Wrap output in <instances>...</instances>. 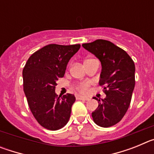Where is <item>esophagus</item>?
Returning a JSON list of instances; mask_svg holds the SVG:
<instances>
[{
  "instance_id": "34e87169",
  "label": "esophagus",
  "mask_w": 154,
  "mask_h": 154,
  "mask_svg": "<svg viewBox=\"0 0 154 154\" xmlns=\"http://www.w3.org/2000/svg\"><path fill=\"white\" fill-rule=\"evenodd\" d=\"M75 97H76V99H78V100H88V99H89V98L80 96L79 94H76Z\"/></svg>"
}]
</instances>
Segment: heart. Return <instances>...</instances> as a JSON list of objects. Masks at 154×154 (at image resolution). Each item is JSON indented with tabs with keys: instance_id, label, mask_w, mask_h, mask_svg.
Instances as JSON below:
<instances>
[{
	"instance_id": "1",
	"label": "heart",
	"mask_w": 154,
	"mask_h": 154,
	"mask_svg": "<svg viewBox=\"0 0 154 154\" xmlns=\"http://www.w3.org/2000/svg\"><path fill=\"white\" fill-rule=\"evenodd\" d=\"M77 89L80 91L81 92H83V93H86L88 92V89H89V82H83V83L80 84Z\"/></svg>"
}]
</instances>
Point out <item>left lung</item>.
Wrapping results in <instances>:
<instances>
[{
	"label": "left lung",
	"instance_id": "1",
	"mask_svg": "<svg viewBox=\"0 0 154 154\" xmlns=\"http://www.w3.org/2000/svg\"><path fill=\"white\" fill-rule=\"evenodd\" d=\"M82 46L101 62L99 83L104 85L106 95L101 101L99 99L92 116L98 126L109 127L123 119L130 106L135 86V65L124 50L109 41L98 39Z\"/></svg>",
	"mask_w": 154,
	"mask_h": 154
}]
</instances>
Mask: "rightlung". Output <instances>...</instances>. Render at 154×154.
<instances>
[{
  "mask_svg": "<svg viewBox=\"0 0 154 154\" xmlns=\"http://www.w3.org/2000/svg\"><path fill=\"white\" fill-rule=\"evenodd\" d=\"M80 46L48 45L32 54L23 69L24 92L30 109L48 130H58L69 122L75 97L70 93L58 96L55 90L57 80L63 77Z\"/></svg>",
  "mask_w": 154,
  "mask_h": 154,
  "instance_id": "1",
  "label": "right lung"
}]
</instances>
